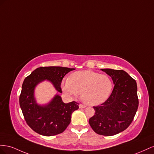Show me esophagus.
<instances>
[{"label":"esophagus","instance_id":"esophagus-1","mask_svg":"<svg viewBox=\"0 0 154 154\" xmlns=\"http://www.w3.org/2000/svg\"><path fill=\"white\" fill-rule=\"evenodd\" d=\"M79 108H86V106H85V105H83V104H79Z\"/></svg>","mask_w":154,"mask_h":154}]
</instances>
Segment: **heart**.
<instances>
[{"label": "heart", "instance_id": "heart-1", "mask_svg": "<svg viewBox=\"0 0 154 154\" xmlns=\"http://www.w3.org/2000/svg\"><path fill=\"white\" fill-rule=\"evenodd\" d=\"M62 88L68 95L77 97L81 94L85 103L96 106L108 99L112 93L113 83L106 75L83 70L70 75L63 82Z\"/></svg>", "mask_w": 154, "mask_h": 154}]
</instances>
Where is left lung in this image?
<instances>
[{
  "instance_id": "1",
  "label": "left lung",
  "mask_w": 154,
  "mask_h": 154,
  "mask_svg": "<svg viewBox=\"0 0 154 154\" xmlns=\"http://www.w3.org/2000/svg\"><path fill=\"white\" fill-rule=\"evenodd\" d=\"M100 69L112 77L114 88L106 101L94 106L95 115L89 123L97 134L112 136L126 130L132 122L139 106L137 86L124 70Z\"/></svg>"
}]
</instances>
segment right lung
<instances>
[{
  "label": "right lung",
  "mask_w": 154,
  "mask_h": 154,
  "mask_svg": "<svg viewBox=\"0 0 154 154\" xmlns=\"http://www.w3.org/2000/svg\"><path fill=\"white\" fill-rule=\"evenodd\" d=\"M73 69L60 66L40 67L25 78L19 97L20 106L28 126L38 134L52 136L63 133L71 122L72 113L79 108V104L75 101L64 103L61 97L56 94L48 103L39 104L35 97V89L39 83L47 81L62 93L63 79Z\"/></svg>",
  "instance_id": "1"
}]
</instances>
